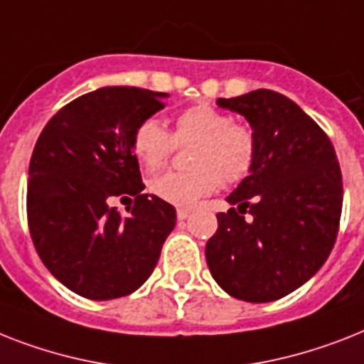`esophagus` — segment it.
Returning a JSON list of instances; mask_svg holds the SVG:
<instances>
[{
    "label": "esophagus",
    "instance_id": "esophagus-1",
    "mask_svg": "<svg viewBox=\"0 0 364 364\" xmlns=\"http://www.w3.org/2000/svg\"><path fill=\"white\" fill-rule=\"evenodd\" d=\"M188 217H191V211H188V209H177V218H179V220H187Z\"/></svg>",
    "mask_w": 364,
    "mask_h": 364
}]
</instances>
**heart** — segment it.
<instances>
[{
    "label": "heart",
    "instance_id": "b5f03b06",
    "mask_svg": "<svg viewBox=\"0 0 364 364\" xmlns=\"http://www.w3.org/2000/svg\"><path fill=\"white\" fill-rule=\"evenodd\" d=\"M191 172H168L151 181L159 200L176 208H192L224 183L241 181L254 164L256 138L247 125L209 105H194L176 117L173 134L155 117L134 129L132 151L149 172L161 170L176 146H192Z\"/></svg>",
    "mask_w": 364,
    "mask_h": 364
}]
</instances>
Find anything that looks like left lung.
<instances>
[{"instance_id":"obj_1","label":"left lung","mask_w":364,"mask_h":364,"mask_svg":"<svg viewBox=\"0 0 364 364\" xmlns=\"http://www.w3.org/2000/svg\"><path fill=\"white\" fill-rule=\"evenodd\" d=\"M217 105L249 121L256 156L226 198L232 208L217 215L205 259L213 279L235 299L277 301L312 279L336 241L342 173L335 147L312 117L277 91L256 90Z\"/></svg>"}]
</instances>
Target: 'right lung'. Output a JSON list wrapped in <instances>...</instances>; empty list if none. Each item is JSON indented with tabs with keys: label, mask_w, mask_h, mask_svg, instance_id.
I'll use <instances>...</instances> for the list:
<instances>
[{
	"label": "right lung",
	"mask_w": 364,
	"mask_h": 364,
	"mask_svg": "<svg viewBox=\"0 0 364 364\" xmlns=\"http://www.w3.org/2000/svg\"><path fill=\"white\" fill-rule=\"evenodd\" d=\"M168 93L112 85L85 93L46 123L29 162L28 223L50 273L85 299L129 295L153 273L176 208L141 194L132 134ZM134 196L127 218L109 205Z\"/></svg>",
	"instance_id": "1"
}]
</instances>
